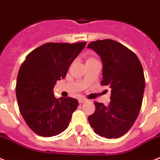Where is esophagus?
<instances>
[{
    "label": "esophagus",
    "mask_w": 160,
    "mask_h": 160,
    "mask_svg": "<svg viewBox=\"0 0 160 160\" xmlns=\"http://www.w3.org/2000/svg\"><path fill=\"white\" fill-rule=\"evenodd\" d=\"M88 101V100L87 99H84V98H79L78 99V102L80 103V104H82V103H84V102H87Z\"/></svg>",
    "instance_id": "obj_1"
}]
</instances>
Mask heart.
<instances>
[{"label": "heart", "mask_w": 160, "mask_h": 160, "mask_svg": "<svg viewBox=\"0 0 160 160\" xmlns=\"http://www.w3.org/2000/svg\"><path fill=\"white\" fill-rule=\"evenodd\" d=\"M93 59H94V58H88L87 61H92V60H93Z\"/></svg>", "instance_id": "heart-1"}]
</instances>
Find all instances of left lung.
Returning <instances> with one entry per match:
<instances>
[{
    "mask_svg": "<svg viewBox=\"0 0 160 160\" xmlns=\"http://www.w3.org/2000/svg\"><path fill=\"white\" fill-rule=\"evenodd\" d=\"M88 48L102 61L101 85L111 88L108 105L95 102V113L88 121L95 132L106 138H118L130 130L142 107L145 77L135 53L111 39L91 42Z\"/></svg>",
    "mask_w": 160,
    "mask_h": 160,
    "instance_id": "left-lung-1",
    "label": "left lung"
}]
</instances>
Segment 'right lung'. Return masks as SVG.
I'll use <instances>...</instances> for the list:
<instances>
[{"instance_id": "1", "label": "right lung", "mask_w": 160, "mask_h": 160, "mask_svg": "<svg viewBox=\"0 0 160 160\" xmlns=\"http://www.w3.org/2000/svg\"><path fill=\"white\" fill-rule=\"evenodd\" d=\"M87 42H49L30 52L18 70L16 97L23 119L34 132L44 137L56 136L68 127L78 101L56 99L54 87L64 79L69 66Z\"/></svg>"}]
</instances>
